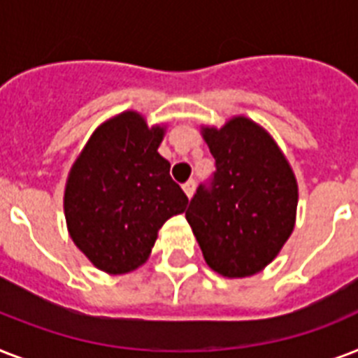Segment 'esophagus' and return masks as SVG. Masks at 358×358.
I'll list each match as a JSON object with an SVG mask.
<instances>
[{
    "mask_svg": "<svg viewBox=\"0 0 358 358\" xmlns=\"http://www.w3.org/2000/svg\"><path fill=\"white\" fill-rule=\"evenodd\" d=\"M184 191H185V195L191 199L193 193H195V180H187V182L184 184Z\"/></svg>",
    "mask_w": 358,
    "mask_h": 358,
    "instance_id": "34e87169",
    "label": "esophagus"
}]
</instances>
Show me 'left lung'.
<instances>
[{"label":"left lung","instance_id":"1","mask_svg":"<svg viewBox=\"0 0 358 358\" xmlns=\"http://www.w3.org/2000/svg\"><path fill=\"white\" fill-rule=\"evenodd\" d=\"M215 173L196 187L185 219L213 271L229 278L262 271L295 224L297 180L266 129L247 117L202 128Z\"/></svg>","mask_w":358,"mask_h":358}]
</instances>
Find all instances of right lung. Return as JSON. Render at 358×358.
Listing matches in <instances>:
<instances>
[{"mask_svg": "<svg viewBox=\"0 0 358 358\" xmlns=\"http://www.w3.org/2000/svg\"><path fill=\"white\" fill-rule=\"evenodd\" d=\"M165 128L135 111L109 119L81 150L64 187V217L78 249L106 273L145 264L157 230L185 212L187 196L159 156Z\"/></svg>", "mask_w": 358, "mask_h": 358, "instance_id": "obj_1", "label": "right lung"}]
</instances>
